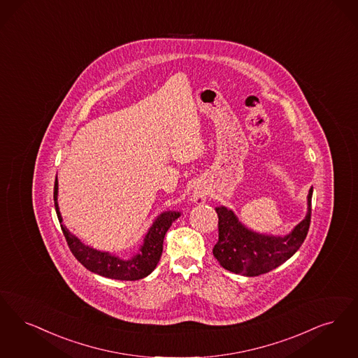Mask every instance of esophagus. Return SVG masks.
Masks as SVG:
<instances>
[{"label": "esophagus", "instance_id": "1", "mask_svg": "<svg viewBox=\"0 0 358 358\" xmlns=\"http://www.w3.org/2000/svg\"><path fill=\"white\" fill-rule=\"evenodd\" d=\"M192 201L198 204H202L206 202L207 199V191L202 188V187H196L194 191H192Z\"/></svg>", "mask_w": 358, "mask_h": 358}]
</instances>
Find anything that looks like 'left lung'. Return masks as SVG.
Segmentation results:
<instances>
[{
    "instance_id": "1",
    "label": "left lung",
    "mask_w": 358,
    "mask_h": 358,
    "mask_svg": "<svg viewBox=\"0 0 358 358\" xmlns=\"http://www.w3.org/2000/svg\"><path fill=\"white\" fill-rule=\"evenodd\" d=\"M311 195L313 187L308 195L306 217L285 236L254 233L239 222L230 208L217 207L219 239L213 254L220 266L235 274L257 277L286 262L301 248L309 231Z\"/></svg>"
}]
</instances>
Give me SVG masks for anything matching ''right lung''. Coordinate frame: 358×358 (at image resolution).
<instances>
[{"label":"right lung","mask_w":358,"mask_h":358,"mask_svg":"<svg viewBox=\"0 0 358 358\" xmlns=\"http://www.w3.org/2000/svg\"><path fill=\"white\" fill-rule=\"evenodd\" d=\"M57 192L59 182L56 176L53 188L55 208L62 226V234L72 254L85 268L110 280H138L150 275L155 270L156 264L160 259L164 235L171 227L172 222L180 217L179 211L162 213L150 227L148 233L145 234L138 254L129 258H120L109 254L108 251H99L85 246L78 236L69 233V230L62 224V214L57 203Z\"/></svg>","instance_id":"add662e5"}]
</instances>
